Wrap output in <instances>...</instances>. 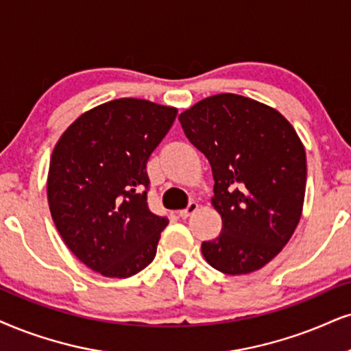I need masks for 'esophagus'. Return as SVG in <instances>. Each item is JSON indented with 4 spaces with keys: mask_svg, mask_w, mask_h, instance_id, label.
Here are the masks:
<instances>
[{
    "mask_svg": "<svg viewBox=\"0 0 351 351\" xmlns=\"http://www.w3.org/2000/svg\"><path fill=\"white\" fill-rule=\"evenodd\" d=\"M198 210V203H195V202H192V203H190V205L187 206V208H185V210H180L179 211V213H177V215H179L180 216V218H182V219H187L189 218V216L190 215H192V213H195V211Z\"/></svg>",
    "mask_w": 351,
    "mask_h": 351,
    "instance_id": "1",
    "label": "esophagus"
}]
</instances>
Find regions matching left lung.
Segmentation results:
<instances>
[{
  "instance_id": "left-lung-1",
  "label": "left lung",
  "mask_w": 351,
  "mask_h": 351,
  "mask_svg": "<svg viewBox=\"0 0 351 351\" xmlns=\"http://www.w3.org/2000/svg\"><path fill=\"white\" fill-rule=\"evenodd\" d=\"M179 122L210 161L211 205L223 221L203 257L226 275L261 270L301 219L308 169L296 130L274 107L231 93L202 99Z\"/></svg>"
}]
</instances>
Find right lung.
I'll list each match as a JSON object with an SVG mask.
<instances>
[{
  "label": "right lung",
  "instance_id": "add662e5",
  "mask_svg": "<svg viewBox=\"0 0 351 351\" xmlns=\"http://www.w3.org/2000/svg\"><path fill=\"white\" fill-rule=\"evenodd\" d=\"M176 107L122 97L81 114L56 141L47 177L51 218L90 270L128 278L153 262L167 219L151 213L146 162Z\"/></svg>",
  "mask_w": 351,
  "mask_h": 351
}]
</instances>
